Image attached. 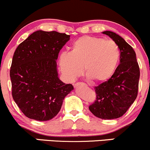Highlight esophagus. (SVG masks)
Instances as JSON below:
<instances>
[{
	"mask_svg": "<svg viewBox=\"0 0 150 150\" xmlns=\"http://www.w3.org/2000/svg\"><path fill=\"white\" fill-rule=\"evenodd\" d=\"M80 86H85V87H87V85L85 83H82V82H77V83L75 84V87H78Z\"/></svg>",
	"mask_w": 150,
	"mask_h": 150,
	"instance_id": "obj_1",
	"label": "esophagus"
}]
</instances>
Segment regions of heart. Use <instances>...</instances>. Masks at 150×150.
<instances>
[{
	"label": "heart",
	"mask_w": 150,
	"mask_h": 150,
	"mask_svg": "<svg viewBox=\"0 0 150 150\" xmlns=\"http://www.w3.org/2000/svg\"><path fill=\"white\" fill-rule=\"evenodd\" d=\"M120 57V49L113 41L83 36L73 42L69 53L60 55L58 62L63 76L70 82L80 76L83 68L92 82L102 83L113 76Z\"/></svg>",
	"instance_id": "heart-1"
}]
</instances>
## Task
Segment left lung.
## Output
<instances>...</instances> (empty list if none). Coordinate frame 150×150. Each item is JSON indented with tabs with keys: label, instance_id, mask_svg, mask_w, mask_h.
<instances>
[{
	"label": "left lung",
	"instance_id": "obj_1",
	"mask_svg": "<svg viewBox=\"0 0 150 150\" xmlns=\"http://www.w3.org/2000/svg\"><path fill=\"white\" fill-rule=\"evenodd\" d=\"M102 33L119 47L120 64L109 80L95 87L97 98L89 109L101 119H115L123 116L137 98L140 68L135 51L123 38L111 31Z\"/></svg>",
	"mask_w": 150,
	"mask_h": 150
}]
</instances>
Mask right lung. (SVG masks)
Here are the masks:
<instances>
[{
    "label": "right lung",
    "mask_w": 150,
    "mask_h": 150,
    "mask_svg": "<svg viewBox=\"0 0 150 150\" xmlns=\"http://www.w3.org/2000/svg\"><path fill=\"white\" fill-rule=\"evenodd\" d=\"M70 35L38 30L15 50L10 76L13 99L31 119L44 121L59 112L63 99L73 90L58 77V53Z\"/></svg>",
    "instance_id": "1"
}]
</instances>
